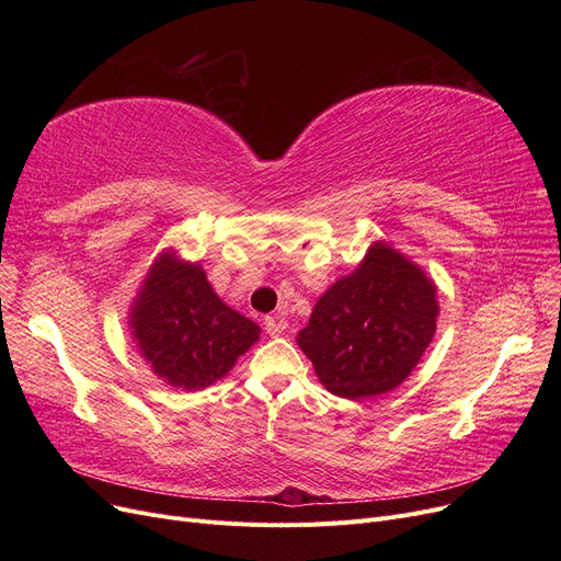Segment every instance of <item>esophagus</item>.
<instances>
[{
  "label": "esophagus",
  "mask_w": 561,
  "mask_h": 561,
  "mask_svg": "<svg viewBox=\"0 0 561 561\" xmlns=\"http://www.w3.org/2000/svg\"><path fill=\"white\" fill-rule=\"evenodd\" d=\"M263 325H265V332H268L271 336H279L284 332V328H286V322L282 318H277V316H268V318L263 320Z\"/></svg>",
  "instance_id": "esophagus-1"
}]
</instances>
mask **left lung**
<instances>
[{
  "label": "left lung",
  "instance_id": "8db88e82",
  "mask_svg": "<svg viewBox=\"0 0 561 561\" xmlns=\"http://www.w3.org/2000/svg\"><path fill=\"white\" fill-rule=\"evenodd\" d=\"M436 286L404 254L373 243L322 296L298 345L330 393L366 400L409 377L436 332Z\"/></svg>",
  "mask_w": 561,
  "mask_h": 561
}]
</instances>
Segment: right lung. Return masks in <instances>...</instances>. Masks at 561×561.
I'll list each match as a JSON object with an SVG mask.
<instances>
[{
    "mask_svg": "<svg viewBox=\"0 0 561 561\" xmlns=\"http://www.w3.org/2000/svg\"><path fill=\"white\" fill-rule=\"evenodd\" d=\"M129 316L145 362L165 385L184 391H199L225 377L261 332L216 296L202 265L172 252L154 261Z\"/></svg>",
    "mask_w": 561,
    "mask_h": 561,
    "instance_id": "1",
    "label": "right lung"
}]
</instances>
